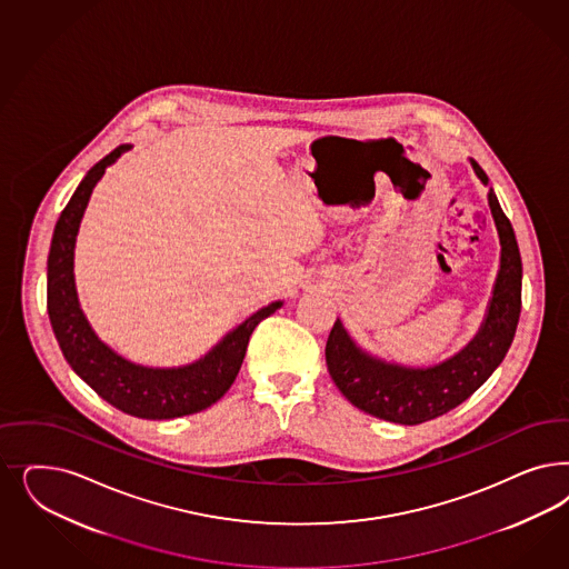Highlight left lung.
Segmentation results:
<instances>
[{
  "label": "left lung",
  "mask_w": 569,
  "mask_h": 569,
  "mask_svg": "<svg viewBox=\"0 0 569 569\" xmlns=\"http://www.w3.org/2000/svg\"><path fill=\"white\" fill-rule=\"evenodd\" d=\"M471 166L477 178L488 183L486 171L476 161ZM488 202L502 247L500 270L481 329L455 358L431 368L387 365L358 348L339 320L332 325L327 341V367L335 386L356 408L400 425L431 421L473 396L505 360L521 312V256L513 226L500 209L492 188Z\"/></svg>",
  "instance_id": "left-lung-1"
}]
</instances>
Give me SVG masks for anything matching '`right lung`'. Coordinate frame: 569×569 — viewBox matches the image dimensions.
I'll return each mask as SVG.
<instances>
[{
	"instance_id": "add662e5",
	"label": "right lung",
	"mask_w": 569,
	"mask_h": 569,
	"mask_svg": "<svg viewBox=\"0 0 569 569\" xmlns=\"http://www.w3.org/2000/svg\"><path fill=\"white\" fill-rule=\"evenodd\" d=\"M129 148V144L117 147L98 161L77 186L71 201L56 221L48 257V313L67 362L102 400L131 417L161 421L194 415L218 402L239 375L251 332L282 303L276 301L261 308L239 329L226 335L202 360L183 368L136 367L93 335L74 291V239L93 186L102 178L104 169Z\"/></svg>"
}]
</instances>
